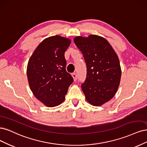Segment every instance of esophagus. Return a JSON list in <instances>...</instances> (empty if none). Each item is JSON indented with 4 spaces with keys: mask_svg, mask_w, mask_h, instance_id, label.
I'll use <instances>...</instances> for the list:
<instances>
[{
    "mask_svg": "<svg viewBox=\"0 0 147 147\" xmlns=\"http://www.w3.org/2000/svg\"><path fill=\"white\" fill-rule=\"evenodd\" d=\"M71 76H72L73 79H74V81H76V80H77V74H76V73H73L71 74Z\"/></svg>",
    "mask_w": 147,
    "mask_h": 147,
    "instance_id": "esophagus-1",
    "label": "esophagus"
}]
</instances>
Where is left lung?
<instances>
[{"instance_id":"1","label":"left lung","mask_w":147,"mask_h":147,"mask_svg":"<svg viewBox=\"0 0 147 147\" xmlns=\"http://www.w3.org/2000/svg\"><path fill=\"white\" fill-rule=\"evenodd\" d=\"M74 42L87 65V79L81 86L86 100L93 106H102L114 96L120 85L118 57L109 42L100 36H79Z\"/></svg>"}]
</instances>
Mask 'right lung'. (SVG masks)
<instances>
[{
  "mask_svg": "<svg viewBox=\"0 0 147 147\" xmlns=\"http://www.w3.org/2000/svg\"><path fill=\"white\" fill-rule=\"evenodd\" d=\"M71 42L59 35L47 38L36 47L28 61L27 76L30 90L47 107L62 103L73 82L65 69V53Z\"/></svg>",
  "mask_w": 147,
  "mask_h": 147,
  "instance_id": "right-lung-1",
  "label": "right lung"
}]
</instances>
